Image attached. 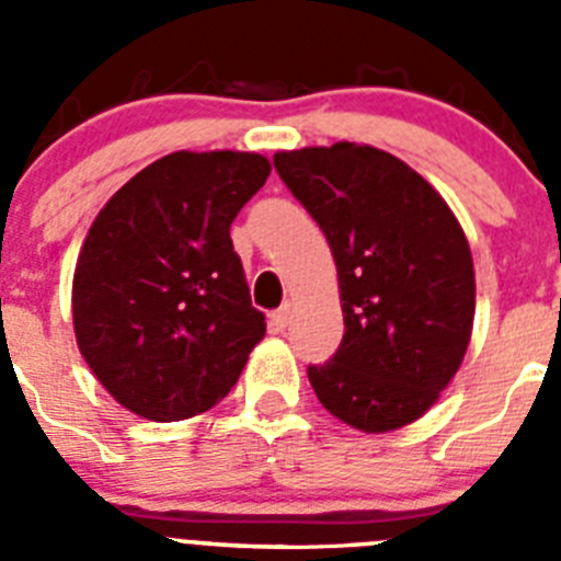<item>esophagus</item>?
<instances>
[{"label":"esophagus","instance_id":"1","mask_svg":"<svg viewBox=\"0 0 561 561\" xmlns=\"http://www.w3.org/2000/svg\"><path fill=\"white\" fill-rule=\"evenodd\" d=\"M272 317H275V323L280 325V329H284V325H289V320H291V304H284Z\"/></svg>","mask_w":561,"mask_h":561}]
</instances>
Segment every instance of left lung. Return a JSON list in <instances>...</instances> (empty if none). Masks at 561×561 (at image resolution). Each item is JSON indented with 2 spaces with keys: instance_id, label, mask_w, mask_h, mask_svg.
I'll use <instances>...</instances> for the list:
<instances>
[{
  "instance_id": "left-lung-1",
  "label": "left lung",
  "mask_w": 561,
  "mask_h": 561,
  "mask_svg": "<svg viewBox=\"0 0 561 561\" xmlns=\"http://www.w3.org/2000/svg\"><path fill=\"white\" fill-rule=\"evenodd\" d=\"M275 171L311 213L340 277L345 334L309 381L362 433L419 421L463 362L474 264L463 227L408 162L359 142L277 151Z\"/></svg>"
}]
</instances>
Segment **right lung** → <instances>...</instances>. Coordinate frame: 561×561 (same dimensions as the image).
Returning <instances> with one entry per match:
<instances>
[{
    "mask_svg": "<svg viewBox=\"0 0 561 561\" xmlns=\"http://www.w3.org/2000/svg\"><path fill=\"white\" fill-rule=\"evenodd\" d=\"M270 171L252 151H173L131 176L89 227L72 277L78 351L131 413H205L264 340L230 225Z\"/></svg>",
    "mask_w": 561,
    "mask_h": 561,
    "instance_id": "add662e5",
    "label": "right lung"
}]
</instances>
